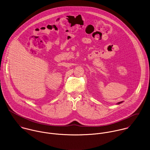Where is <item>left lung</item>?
<instances>
[{
  "label": "left lung",
  "mask_w": 150,
  "mask_h": 150,
  "mask_svg": "<svg viewBox=\"0 0 150 150\" xmlns=\"http://www.w3.org/2000/svg\"><path fill=\"white\" fill-rule=\"evenodd\" d=\"M122 102H123V101H121V102H119V103H117V105H119V104H120V103H122Z\"/></svg>",
  "instance_id": "8db88e82"
}]
</instances>
